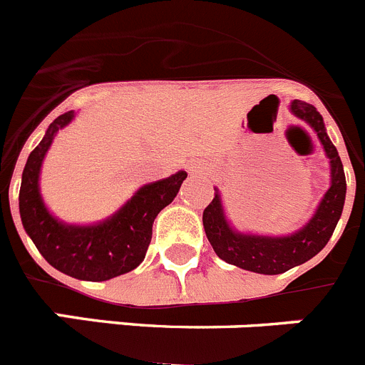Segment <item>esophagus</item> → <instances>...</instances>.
I'll return each instance as SVG.
<instances>
[{
	"instance_id": "obj_1",
	"label": "esophagus",
	"mask_w": 365,
	"mask_h": 365,
	"mask_svg": "<svg viewBox=\"0 0 365 365\" xmlns=\"http://www.w3.org/2000/svg\"><path fill=\"white\" fill-rule=\"evenodd\" d=\"M189 169H190V170H192V173H203V170H202V167H196V165H190V167H189Z\"/></svg>"
}]
</instances>
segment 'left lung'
Listing matches in <instances>:
<instances>
[{
    "label": "left lung",
    "instance_id": "left-lung-1",
    "mask_svg": "<svg viewBox=\"0 0 365 365\" xmlns=\"http://www.w3.org/2000/svg\"><path fill=\"white\" fill-rule=\"evenodd\" d=\"M289 109L294 116L313 127L329 158L331 187L322 198L313 218L304 227L287 236L244 235L235 231L227 222L222 196L216 189L215 198L203 211V229L216 255L227 264L260 274H280L317 256L329 242L346 202V175L342 160L327 136L322 114L313 105L300 100L291 101Z\"/></svg>",
    "mask_w": 365,
    "mask_h": 365
}]
</instances>
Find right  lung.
I'll list each match as a JSON object with an SVG mask.
<instances>
[{
  "label": "right lung",
  "instance_id": "right-lung-1",
  "mask_svg": "<svg viewBox=\"0 0 365 365\" xmlns=\"http://www.w3.org/2000/svg\"><path fill=\"white\" fill-rule=\"evenodd\" d=\"M74 110L48 125L43 140L29 154L19 189V215L45 260L68 277L103 282L125 274L142 264L153 238V223L163 207L178 195L185 170L147 183L110 218L94 225H68L48 212L39 195V170L56 133L68 125Z\"/></svg>",
  "mask_w": 365,
  "mask_h": 365
}]
</instances>
